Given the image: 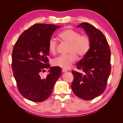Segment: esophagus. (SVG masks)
Instances as JSON below:
<instances>
[{
    "mask_svg": "<svg viewBox=\"0 0 123 123\" xmlns=\"http://www.w3.org/2000/svg\"><path fill=\"white\" fill-rule=\"evenodd\" d=\"M62 72H66L67 71V70L65 69H62Z\"/></svg>",
    "mask_w": 123,
    "mask_h": 123,
    "instance_id": "34e87169",
    "label": "esophagus"
}]
</instances>
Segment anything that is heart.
<instances>
[{"label":"heart","mask_w":123,"mask_h":123,"mask_svg":"<svg viewBox=\"0 0 123 123\" xmlns=\"http://www.w3.org/2000/svg\"><path fill=\"white\" fill-rule=\"evenodd\" d=\"M59 37L64 42L69 44L68 53L67 55L60 56L53 59L52 64L66 69L72 67L73 64L77 59L78 55L80 57H84L89 52L91 47V41L89 37L71 28H67L59 34ZM48 50L52 54L57 53L58 43L53 38H51L48 42Z\"/></svg>","instance_id":"heart-1"}]
</instances>
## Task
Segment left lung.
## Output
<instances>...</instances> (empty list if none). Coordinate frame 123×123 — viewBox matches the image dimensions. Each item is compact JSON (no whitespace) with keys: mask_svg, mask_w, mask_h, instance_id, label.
Masks as SVG:
<instances>
[{"mask_svg":"<svg viewBox=\"0 0 123 123\" xmlns=\"http://www.w3.org/2000/svg\"><path fill=\"white\" fill-rule=\"evenodd\" d=\"M77 27L83 28L91 41L89 52L77 64L82 73L72 71L71 88L78 97L91 100L105 90L111 72V51L106 37L99 30L88 23Z\"/></svg>","mask_w":123,"mask_h":123,"instance_id":"1","label":"left lung"}]
</instances>
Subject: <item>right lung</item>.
<instances>
[{
    "label": "right lung",
    "mask_w": 123,
    "mask_h": 123,
    "mask_svg": "<svg viewBox=\"0 0 123 123\" xmlns=\"http://www.w3.org/2000/svg\"><path fill=\"white\" fill-rule=\"evenodd\" d=\"M61 26L36 24L18 38L12 53V68L17 87L24 97L34 102L47 99L61 75L59 67H50L48 45L53 32ZM49 69L45 78L41 76Z\"/></svg>",
    "instance_id": "right-lung-1"
}]
</instances>
